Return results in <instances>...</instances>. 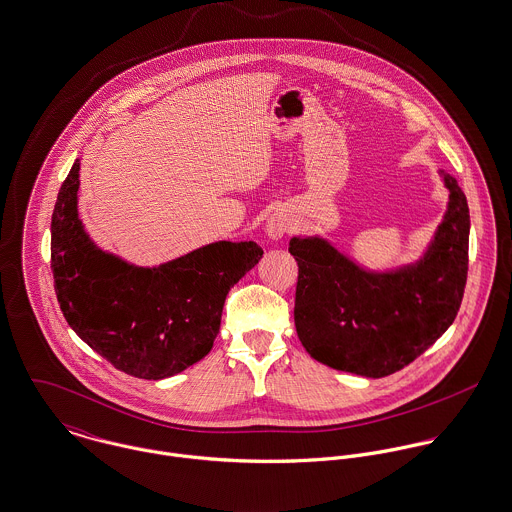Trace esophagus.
I'll list each match as a JSON object with an SVG mask.
<instances>
[{"instance_id": "obj_1", "label": "esophagus", "mask_w": 512, "mask_h": 512, "mask_svg": "<svg viewBox=\"0 0 512 512\" xmlns=\"http://www.w3.org/2000/svg\"><path fill=\"white\" fill-rule=\"evenodd\" d=\"M267 233L273 237V239H279V237H283L284 233H286V229H288V224H286V220H284L281 214H273L271 218H269V222H267Z\"/></svg>"}]
</instances>
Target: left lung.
Here are the masks:
<instances>
[{
	"label": "left lung",
	"mask_w": 512,
	"mask_h": 512,
	"mask_svg": "<svg viewBox=\"0 0 512 512\" xmlns=\"http://www.w3.org/2000/svg\"><path fill=\"white\" fill-rule=\"evenodd\" d=\"M446 220L426 257L389 275H371L326 241L288 243L298 263L294 324L320 363L363 377H387L412 363L455 320L467 283L469 208L452 174Z\"/></svg>",
	"instance_id": "left-lung-1"
}]
</instances>
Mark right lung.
I'll use <instances>...</instances> for the list:
<instances>
[{
    "label": "right lung",
    "mask_w": 512,
    "mask_h": 512,
    "mask_svg": "<svg viewBox=\"0 0 512 512\" xmlns=\"http://www.w3.org/2000/svg\"><path fill=\"white\" fill-rule=\"evenodd\" d=\"M76 161L58 190L51 269L68 326L115 369L172 377L200 361L220 332L229 288L263 257L255 241H220L159 269L102 253L78 220Z\"/></svg>",
    "instance_id": "add662e5"
}]
</instances>
